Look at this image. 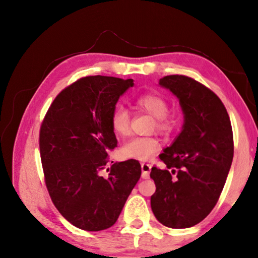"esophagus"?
<instances>
[{
    "instance_id": "esophagus-1",
    "label": "esophagus",
    "mask_w": 258,
    "mask_h": 258,
    "mask_svg": "<svg viewBox=\"0 0 258 258\" xmlns=\"http://www.w3.org/2000/svg\"><path fill=\"white\" fill-rule=\"evenodd\" d=\"M141 169H142V178H149V173L151 169L150 164H141Z\"/></svg>"
}]
</instances>
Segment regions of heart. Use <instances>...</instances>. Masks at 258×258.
<instances>
[{
	"instance_id": "1",
	"label": "heart",
	"mask_w": 258,
	"mask_h": 258,
	"mask_svg": "<svg viewBox=\"0 0 258 258\" xmlns=\"http://www.w3.org/2000/svg\"><path fill=\"white\" fill-rule=\"evenodd\" d=\"M134 108L146 111L155 117V127L163 134L172 133L177 126V118L168 115V102L163 95L156 92H146L138 95L134 100ZM110 127L118 138H126L131 132V115L124 107L117 106L111 111ZM160 150V143L154 137L134 138L121 148V154L130 159L140 161L149 160Z\"/></svg>"
}]
</instances>
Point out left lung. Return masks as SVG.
<instances>
[{
    "label": "left lung",
    "instance_id": "1",
    "mask_svg": "<svg viewBox=\"0 0 258 258\" xmlns=\"http://www.w3.org/2000/svg\"><path fill=\"white\" fill-rule=\"evenodd\" d=\"M159 85L180 100L184 124L159 155L166 167L151 168V209L161 224L185 229L202 222L220 198L233 159L232 126L221 99L194 78L169 75Z\"/></svg>",
    "mask_w": 258,
    "mask_h": 258
}]
</instances>
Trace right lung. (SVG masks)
Masks as SVG:
<instances>
[{"label": "right lung", "mask_w": 258, "mask_h": 258, "mask_svg": "<svg viewBox=\"0 0 258 258\" xmlns=\"http://www.w3.org/2000/svg\"><path fill=\"white\" fill-rule=\"evenodd\" d=\"M133 80L86 76L61 91L40 130L45 184L59 213L76 228H110L141 176V165L128 159L108 165L117 147L111 111ZM112 163V161H111ZM103 170L108 176H102Z\"/></svg>", "instance_id": "1"}]
</instances>
